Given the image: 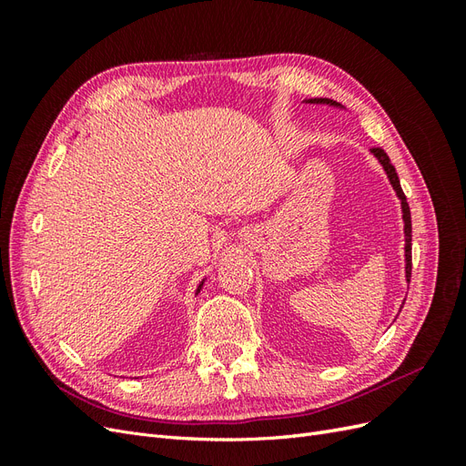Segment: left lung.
Listing matches in <instances>:
<instances>
[{"label":"left lung","mask_w":466,"mask_h":466,"mask_svg":"<svg viewBox=\"0 0 466 466\" xmlns=\"http://www.w3.org/2000/svg\"><path fill=\"white\" fill-rule=\"evenodd\" d=\"M303 103H311V105H329V106H334V108H344L340 103L332 101V98H305ZM371 155L379 161V165L383 167V171L390 182L392 190L397 192V198L400 200V209H402V221H404V278L408 284H410V272H412V219H410V208H408V202H406V196L400 188V180H399V175L397 171H394V167L389 159V155L380 149V147H373L371 149ZM406 301V298H404ZM404 305V303H402ZM402 305H400V311H402ZM399 311V313H400Z\"/></svg>","instance_id":"1"}]
</instances>
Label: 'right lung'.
I'll use <instances>...</instances> for the list:
<instances>
[{
	"instance_id": "right-lung-1",
	"label": "right lung",
	"mask_w": 466,
	"mask_h": 466,
	"mask_svg": "<svg viewBox=\"0 0 466 466\" xmlns=\"http://www.w3.org/2000/svg\"><path fill=\"white\" fill-rule=\"evenodd\" d=\"M204 281H206V279L200 281V286H198V289H196V293H200V289H202V286H204Z\"/></svg>"
}]
</instances>
